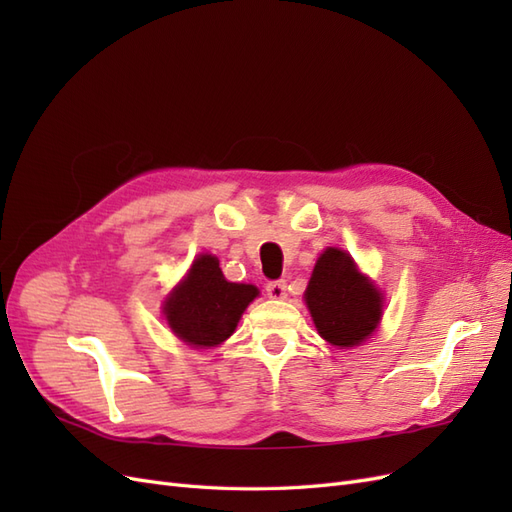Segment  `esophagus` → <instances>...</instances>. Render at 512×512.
<instances>
[{"label": "esophagus", "mask_w": 512, "mask_h": 512, "mask_svg": "<svg viewBox=\"0 0 512 512\" xmlns=\"http://www.w3.org/2000/svg\"><path fill=\"white\" fill-rule=\"evenodd\" d=\"M267 297L275 299V301H282L286 297V282H282V280L269 282L267 284Z\"/></svg>", "instance_id": "esophagus-1"}]
</instances>
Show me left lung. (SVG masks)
Here are the masks:
<instances>
[{
    "label": "left lung",
    "mask_w": 512,
    "mask_h": 512,
    "mask_svg": "<svg viewBox=\"0 0 512 512\" xmlns=\"http://www.w3.org/2000/svg\"><path fill=\"white\" fill-rule=\"evenodd\" d=\"M305 305L318 335L337 348L363 344L382 318V292L339 247H327L316 260Z\"/></svg>",
    "instance_id": "8db88e82"
}]
</instances>
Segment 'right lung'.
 <instances>
[{
    "instance_id": "add662e5",
    "label": "right lung",
    "mask_w": 512,
    "mask_h": 512,
    "mask_svg": "<svg viewBox=\"0 0 512 512\" xmlns=\"http://www.w3.org/2000/svg\"><path fill=\"white\" fill-rule=\"evenodd\" d=\"M256 297V286L228 282L220 260L200 254L168 294L162 312L181 342L192 348H213L235 333L245 307Z\"/></svg>"
}]
</instances>
